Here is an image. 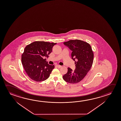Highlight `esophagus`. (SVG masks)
Here are the masks:
<instances>
[{
    "label": "esophagus",
    "mask_w": 121,
    "mask_h": 121,
    "mask_svg": "<svg viewBox=\"0 0 121 121\" xmlns=\"http://www.w3.org/2000/svg\"><path fill=\"white\" fill-rule=\"evenodd\" d=\"M56 67H57L58 68H61V67H62L60 65H56Z\"/></svg>",
    "instance_id": "1"
}]
</instances>
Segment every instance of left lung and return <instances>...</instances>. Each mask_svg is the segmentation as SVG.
<instances>
[{"label": "left lung", "mask_w": 121, "mask_h": 121, "mask_svg": "<svg viewBox=\"0 0 121 121\" xmlns=\"http://www.w3.org/2000/svg\"><path fill=\"white\" fill-rule=\"evenodd\" d=\"M64 44L72 51L71 57L75 61L76 68L73 70L68 68V72L63 78L67 82L77 83L84 78L91 69L93 63V52L89 44L81 40H70L64 42Z\"/></svg>", "instance_id": "8db88e82"}]
</instances>
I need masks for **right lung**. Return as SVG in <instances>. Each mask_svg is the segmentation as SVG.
I'll return each mask as SVG.
<instances>
[{
	"mask_svg": "<svg viewBox=\"0 0 121 121\" xmlns=\"http://www.w3.org/2000/svg\"><path fill=\"white\" fill-rule=\"evenodd\" d=\"M56 43L36 41L26 46L22 55V63L28 76L36 82L49 78L54 65H49L44 57H48Z\"/></svg>",
	"mask_w": 121,
	"mask_h": 121,
	"instance_id": "obj_1",
	"label": "right lung"
}]
</instances>
